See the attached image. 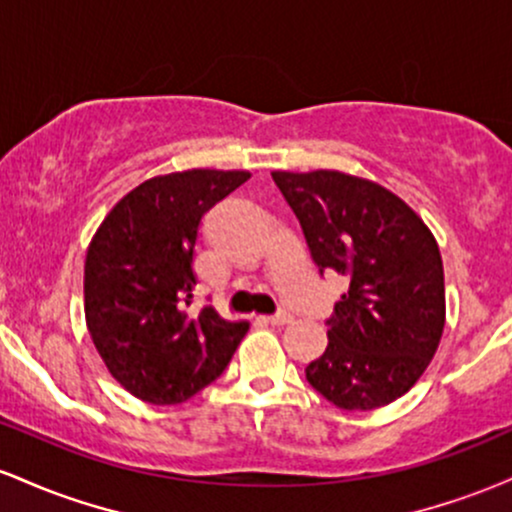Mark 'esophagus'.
<instances>
[{"label": "esophagus", "mask_w": 512, "mask_h": 512, "mask_svg": "<svg viewBox=\"0 0 512 512\" xmlns=\"http://www.w3.org/2000/svg\"><path fill=\"white\" fill-rule=\"evenodd\" d=\"M267 320H269V325L284 327V325H289V322L293 320V315H291V313H284V310H281V313H276V315H272V317H267Z\"/></svg>", "instance_id": "34e87169"}]
</instances>
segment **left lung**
<instances>
[{"label": "left lung", "instance_id": "obj_1", "mask_svg": "<svg viewBox=\"0 0 512 512\" xmlns=\"http://www.w3.org/2000/svg\"><path fill=\"white\" fill-rule=\"evenodd\" d=\"M272 178L320 274L349 279L305 380L346 411L385 407L421 378L445 327L443 260L426 223L375 182L339 173Z\"/></svg>", "mask_w": 512, "mask_h": 512}]
</instances>
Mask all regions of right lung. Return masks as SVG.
Here are the masks:
<instances>
[{
	"label": "right lung",
	"mask_w": 512,
	"mask_h": 512,
	"mask_svg": "<svg viewBox=\"0 0 512 512\" xmlns=\"http://www.w3.org/2000/svg\"><path fill=\"white\" fill-rule=\"evenodd\" d=\"M250 178L185 170L134 187L105 216L86 252L84 310L110 375L151 404H180L226 370L248 322L211 305L190 315L202 216Z\"/></svg>",
	"instance_id": "add662e5"
}]
</instances>
